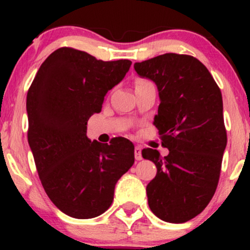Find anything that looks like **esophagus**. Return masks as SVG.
I'll use <instances>...</instances> for the list:
<instances>
[{"label":"esophagus","instance_id":"1","mask_svg":"<svg viewBox=\"0 0 250 250\" xmlns=\"http://www.w3.org/2000/svg\"><path fill=\"white\" fill-rule=\"evenodd\" d=\"M134 156L136 160H142V153H141V146H136L134 148Z\"/></svg>","mask_w":250,"mask_h":250}]
</instances>
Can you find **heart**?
<instances>
[{
  "label": "heart",
  "mask_w": 250,
  "mask_h": 250,
  "mask_svg": "<svg viewBox=\"0 0 250 250\" xmlns=\"http://www.w3.org/2000/svg\"><path fill=\"white\" fill-rule=\"evenodd\" d=\"M145 82H146V81H142V80H139V81H136V84H140V83H145Z\"/></svg>",
  "instance_id": "1"
}]
</instances>
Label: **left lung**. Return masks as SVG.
Listing matches in <instances>:
<instances>
[{
	"label": "left lung",
	"mask_w": 250,
	"mask_h": 250,
	"mask_svg": "<svg viewBox=\"0 0 250 250\" xmlns=\"http://www.w3.org/2000/svg\"><path fill=\"white\" fill-rule=\"evenodd\" d=\"M134 69L157 85L153 124L169 150L166 157L142 150L157 167L146 186L149 207L160 220L184 223L206 208L220 180L228 141L221 90L207 68L187 54H162L135 62Z\"/></svg>",
	"instance_id": "obj_1"
}]
</instances>
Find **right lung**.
<instances>
[{
    "mask_svg": "<svg viewBox=\"0 0 250 250\" xmlns=\"http://www.w3.org/2000/svg\"><path fill=\"white\" fill-rule=\"evenodd\" d=\"M129 60L102 61L60 47L41 64L28 93V143L51 201L68 216L97 217L110 207L117 181L134 164L125 138L91 141L87 121L109 90L123 81Z\"/></svg>",
    "mask_w": 250,
    "mask_h": 250,
    "instance_id": "add662e5",
    "label": "right lung"
}]
</instances>
